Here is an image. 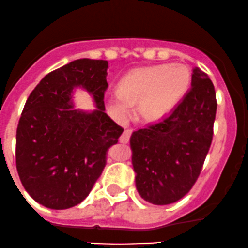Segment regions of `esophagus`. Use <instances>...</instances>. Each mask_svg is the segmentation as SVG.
Here are the masks:
<instances>
[{"mask_svg": "<svg viewBox=\"0 0 248 248\" xmlns=\"http://www.w3.org/2000/svg\"><path fill=\"white\" fill-rule=\"evenodd\" d=\"M131 134H132V130H130V129L124 130V132L122 134L119 140H121L122 143H127L130 140V137H131Z\"/></svg>", "mask_w": 248, "mask_h": 248, "instance_id": "esophagus-1", "label": "esophagus"}]
</instances>
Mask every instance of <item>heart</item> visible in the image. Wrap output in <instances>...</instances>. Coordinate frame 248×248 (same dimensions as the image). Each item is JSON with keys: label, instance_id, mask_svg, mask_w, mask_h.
<instances>
[{"label": "heart", "instance_id": "obj_1", "mask_svg": "<svg viewBox=\"0 0 248 248\" xmlns=\"http://www.w3.org/2000/svg\"><path fill=\"white\" fill-rule=\"evenodd\" d=\"M190 80L187 66L178 63L137 68L122 78L119 91L108 94L106 103L118 116L127 114L132 104H137L138 114L144 121H159L176 108Z\"/></svg>", "mask_w": 248, "mask_h": 248}]
</instances>
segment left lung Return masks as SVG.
Here are the masks:
<instances>
[{
    "mask_svg": "<svg viewBox=\"0 0 248 248\" xmlns=\"http://www.w3.org/2000/svg\"><path fill=\"white\" fill-rule=\"evenodd\" d=\"M217 106L214 85L195 67L191 89L170 116L132 132V166L142 199L164 206L193 188L212 144Z\"/></svg>",
    "mask_w": 248,
    "mask_h": 248,
    "instance_id": "obj_1",
    "label": "left lung"
}]
</instances>
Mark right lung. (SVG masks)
Listing matches in <instances>:
<instances>
[{"mask_svg":"<svg viewBox=\"0 0 248 248\" xmlns=\"http://www.w3.org/2000/svg\"><path fill=\"white\" fill-rule=\"evenodd\" d=\"M106 60L78 59L50 72L29 94L16 130V169L29 195L50 209L80 203L124 129L105 113ZM86 89L97 108L77 110L73 90Z\"/></svg>","mask_w":248,"mask_h":248,"instance_id":"add662e5","label":"right lung"}]
</instances>
